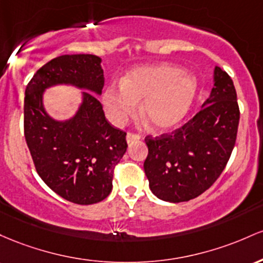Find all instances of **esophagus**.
I'll return each mask as SVG.
<instances>
[{"label":"esophagus","instance_id":"1","mask_svg":"<svg viewBox=\"0 0 263 263\" xmlns=\"http://www.w3.org/2000/svg\"><path fill=\"white\" fill-rule=\"evenodd\" d=\"M138 139H140V135L137 134V133L129 132L128 134H126V140H128V143H132V141L138 140Z\"/></svg>","mask_w":263,"mask_h":263}]
</instances>
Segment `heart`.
I'll return each mask as SVG.
<instances>
[{
  "label": "heart",
  "mask_w": 263,
  "mask_h": 263,
  "mask_svg": "<svg viewBox=\"0 0 263 263\" xmlns=\"http://www.w3.org/2000/svg\"><path fill=\"white\" fill-rule=\"evenodd\" d=\"M196 92L193 77L180 68L158 66L139 68L105 89L104 105L111 122L124 123L143 100L140 114L155 129H167L181 122Z\"/></svg>",
  "instance_id": "b5f03b06"
}]
</instances>
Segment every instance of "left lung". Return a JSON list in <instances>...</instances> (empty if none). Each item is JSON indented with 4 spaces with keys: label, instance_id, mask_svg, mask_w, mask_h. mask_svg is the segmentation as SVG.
Returning <instances> with one entry per match:
<instances>
[{
    "label": "left lung",
    "instance_id": "obj_1",
    "mask_svg": "<svg viewBox=\"0 0 263 263\" xmlns=\"http://www.w3.org/2000/svg\"><path fill=\"white\" fill-rule=\"evenodd\" d=\"M210 99L184 125L158 137L147 135L144 171L150 190L164 201L201 195L219 179L234 150L240 108L234 82L215 68Z\"/></svg>",
    "mask_w": 263,
    "mask_h": 263
}]
</instances>
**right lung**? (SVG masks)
<instances>
[{"label": "right lung", "mask_w": 263, "mask_h": 263, "mask_svg": "<svg viewBox=\"0 0 263 263\" xmlns=\"http://www.w3.org/2000/svg\"><path fill=\"white\" fill-rule=\"evenodd\" d=\"M57 83L100 94L104 84L100 58L66 54L41 67L26 88L23 119L26 143L47 186L78 205L100 202L110 194L116 165L126 152V133L108 123L102 103L88 92L73 119L53 120L44 111L42 94Z\"/></svg>", "instance_id": "1"}]
</instances>
